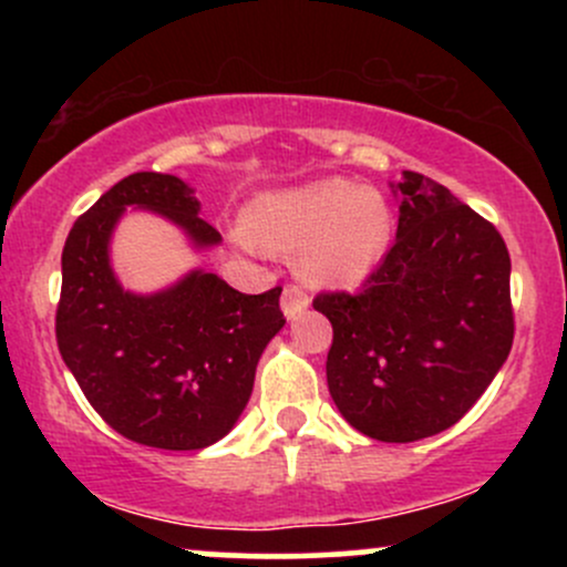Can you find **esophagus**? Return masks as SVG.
I'll use <instances>...</instances> for the list:
<instances>
[{
  "label": "esophagus",
  "mask_w": 567,
  "mask_h": 567,
  "mask_svg": "<svg viewBox=\"0 0 567 567\" xmlns=\"http://www.w3.org/2000/svg\"><path fill=\"white\" fill-rule=\"evenodd\" d=\"M282 311L288 320H296V317H301V311H306V306H309V296H306L303 288H298V285H288V288L282 290Z\"/></svg>",
  "instance_id": "obj_1"
}]
</instances>
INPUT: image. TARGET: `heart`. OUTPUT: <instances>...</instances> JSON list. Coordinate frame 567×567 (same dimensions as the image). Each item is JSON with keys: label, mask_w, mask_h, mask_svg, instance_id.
<instances>
[{"label": "heart", "mask_w": 567, "mask_h": 567, "mask_svg": "<svg viewBox=\"0 0 567 567\" xmlns=\"http://www.w3.org/2000/svg\"><path fill=\"white\" fill-rule=\"evenodd\" d=\"M392 231V207L381 192L330 175L261 194L247 224L234 229V243L296 256V271L315 288H354L379 269Z\"/></svg>", "instance_id": "1"}]
</instances>
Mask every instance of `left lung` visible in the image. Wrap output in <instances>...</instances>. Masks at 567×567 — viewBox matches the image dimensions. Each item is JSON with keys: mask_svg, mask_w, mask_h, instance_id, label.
I'll use <instances>...</instances> for the list:
<instances>
[{"mask_svg": "<svg viewBox=\"0 0 567 567\" xmlns=\"http://www.w3.org/2000/svg\"><path fill=\"white\" fill-rule=\"evenodd\" d=\"M396 239L365 290L320 292L333 324L328 389L357 432L415 442L445 432L496 379L514 338L512 261L496 226L405 171Z\"/></svg>", "mask_w": 567, "mask_h": 567, "instance_id": "left-lung-1", "label": "left lung"}]
</instances>
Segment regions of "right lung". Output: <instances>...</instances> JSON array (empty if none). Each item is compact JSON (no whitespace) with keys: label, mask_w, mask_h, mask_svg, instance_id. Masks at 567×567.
Masks as SVG:
<instances>
[{"label":"right lung","mask_w":567,"mask_h":567,"mask_svg":"<svg viewBox=\"0 0 567 567\" xmlns=\"http://www.w3.org/2000/svg\"><path fill=\"white\" fill-rule=\"evenodd\" d=\"M127 207L167 218L194 250L220 243L186 181L122 178L76 218L63 245L58 349L114 432L162 451H199L243 415L258 360L285 324L282 288L245 296L194 269L165 290H125L112 269V237Z\"/></svg>","instance_id":"right-lung-1"}]
</instances>
